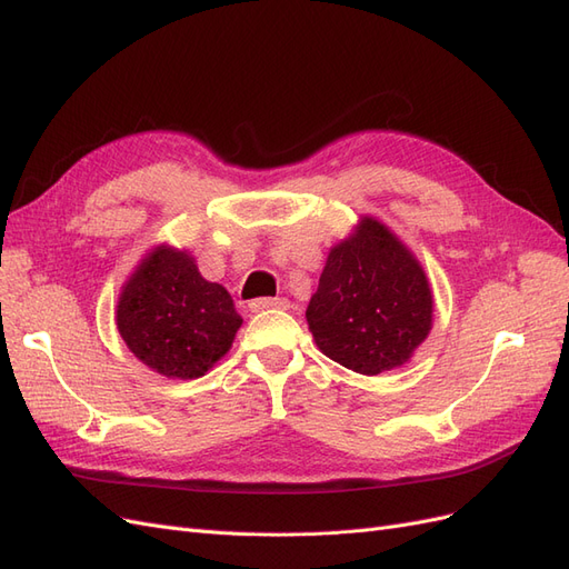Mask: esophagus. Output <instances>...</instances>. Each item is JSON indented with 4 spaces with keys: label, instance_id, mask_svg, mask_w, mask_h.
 <instances>
[{
    "label": "esophagus",
    "instance_id": "obj_1",
    "mask_svg": "<svg viewBox=\"0 0 569 569\" xmlns=\"http://www.w3.org/2000/svg\"><path fill=\"white\" fill-rule=\"evenodd\" d=\"M249 308H251L253 313H256V311H268V308H280V311H287L289 301H287V299H280V297H274V299H253V301L249 303Z\"/></svg>",
    "mask_w": 569,
    "mask_h": 569
}]
</instances>
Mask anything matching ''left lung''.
Segmentation results:
<instances>
[{"label":"left lung","instance_id":"1","mask_svg":"<svg viewBox=\"0 0 569 569\" xmlns=\"http://www.w3.org/2000/svg\"><path fill=\"white\" fill-rule=\"evenodd\" d=\"M306 320L320 351L360 375L399 368L432 330V291L416 258L382 222L327 256Z\"/></svg>","mask_w":569,"mask_h":569}]
</instances>
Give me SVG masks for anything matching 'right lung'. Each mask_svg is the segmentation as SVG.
Returning a JSON list of instances; mask_svg holds the SVG:
<instances>
[{"label":"right lung","instance_id":"right-lung-1","mask_svg":"<svg viewBox=\"0 0 569 569\" xmlns=\"http://www.w3.org/2000/svg\"><path fill=\"white\" fill-rule=\"evenodd\" d=\"M116 322L144 366L192 380L230 351L242 318L228 289L206 282L189 253L159 247L128 280Z\"/></svg>","mask_w":569,"mask_h":569}]
</instances>
